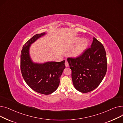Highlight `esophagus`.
Masks as SVG:
<instances>
[{
  "mask_svg": "<svg viewBox=\"0 0 123 123\" xmlns=\"http://www.w3.org/2000/svg\"><path fill=\"white\" fill-rule=\"evenodd\" d=\"M65 66H66V67L67 68V67H68L69 66V64H68V63L67 61H66V62H65Z\"/></svg>",
  "mask_w": 123,
  "mask_h": 123,
  "instance_id": "1",
  "label": "esophagus"
}]
</instances>
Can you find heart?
Here are the masks:
<instances>
[{
	"label": "heart",
	"instance_id": "1",
	"mask_svg": "<svg viewBox=\"0 0 123 123\" xmlns=\"http://www.w3.org/2000/svg\"><path fill=\"white\" fill-rule=\"evenodd\" d=\"M87 45L88 43L87 41L85 39L81 40L71 50V55L74 56L80 55L85 51Z\"/></svg>",
	"mask_w": 123,
	"mask_h": 123
}]
</instances>
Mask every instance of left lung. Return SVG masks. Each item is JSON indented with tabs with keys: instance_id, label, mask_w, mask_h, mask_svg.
<instances>
[{
	"instance_id": "left-lung-1",
	"label": "left lung",
	"mask_w": 123,
	"mask_h": 123,
	"mask_svg": "<svg viewBox=\"0 0 123 123\" xmlns=\"http://www.w3.org/2000/svg\"><path fill=\"white\" fill-rule=\"evenodd\" d=\"M71 77L75 88L82 93L94 90L100 84L107 71V62L103 45L95 38L91 47L75 58L68 57Z\"/></svg>"
}]
</instances>
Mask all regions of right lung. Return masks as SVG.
<instances>
[{"instance_id": "obj_1", "label": "right lung", "mask_w": 123, "mask_h": 123, "mask_svg": "<svg viewBox=\"0 0 123 123\" xmlns=\"http://www.w3.org/2000/svg\"><path fill=\"white\" fill-rule=\"evenodd\" d=\"M45 34H36L24 44L21 53L20 68L25 81L31 88L38 93L49 95L58 87L60 77L66 66L65 61L38 63L31 60L29 54L31 44Z\"/></svg>"}]
</instances>
